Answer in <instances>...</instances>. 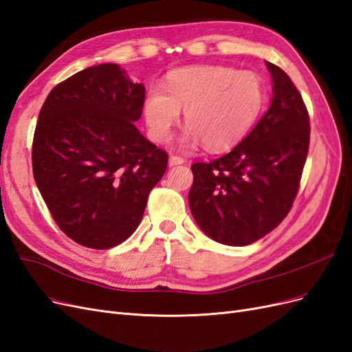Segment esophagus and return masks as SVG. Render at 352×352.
<instances>
[{"mask_svg":"<svg viewBox=\"0 0 352 352\" xmlns=\"http://www.w3.org/2000/svg\"><path fill=\"white\" fill-rule=\"evenodd\" d=\"M185 163V158L180 157V155H175L172 154L168 157V164L170 166H177V164H184Z\"/></svg>","mask_w":352,"mask_h":352,"instance_id":"obj_1","label":"esophagus"}]
</instances>
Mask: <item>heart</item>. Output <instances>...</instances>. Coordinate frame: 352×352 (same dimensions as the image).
I'll return each instance as SVG.
<instances>
[{
    "label": "heart",
    "mask_w": 352,
    "mask_h": 352,
    "mask_svg": "<svg viewBox=\"0 0 352 352\" xmlns=\"http://www.w3.org/2000/svg\"><path fill=\"white\" fill-rule=\"evenodd\" d=\"M264 101L257 74L221 66L182 67L168 73L164 92L148 91L146 124L157 142H166L185 110V142L199 141L221 151L238 144L257 120Z\"/></svg>",
    "instance_id": "heart-1"
}]
</instances>
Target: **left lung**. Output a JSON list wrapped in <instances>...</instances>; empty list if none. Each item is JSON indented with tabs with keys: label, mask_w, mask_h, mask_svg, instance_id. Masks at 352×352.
Returning <instances> with one entry per match:
<instances>
[{
	"label": "left lung",
	"mask_w": 352,
	"mask_h": 352,
	"mask_svg": "<svg viewBox=\"0 0 352 352\" xmlns=\"http://www.w3.org/2000/svg\"><path fill=\"white\" fill-rule=\"evenodd\" d=\"M273 100L254 129L230 150L190 166V212L207 236L242 247L267 235L291 211L310 145L300 91L276 65Z\"/></svg>",
	"instance_id": "obj_1"
}]
</instances>
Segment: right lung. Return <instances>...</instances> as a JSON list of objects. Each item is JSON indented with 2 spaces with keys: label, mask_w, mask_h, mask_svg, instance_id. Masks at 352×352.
I'll return each instance as SVG.
<instances>
[{
  "label": "right lung",
  "mask_w": 352,
  "mask_h": 352,
  "mask_svg": "<svg viewBox=\"0 0 352 352\" xmlns=\"http://www.w3.org/2000/svg\"><path fill=\"white\" fill-rule=\"evenodd\" d=\"M145 88L113 63L88 67L51 89L39 111L32 168L61 232L109 250L140 226L168 155L136 129Z\"/></svg>",
  "instance_id": "right-lung-1"
}]
</instances>
